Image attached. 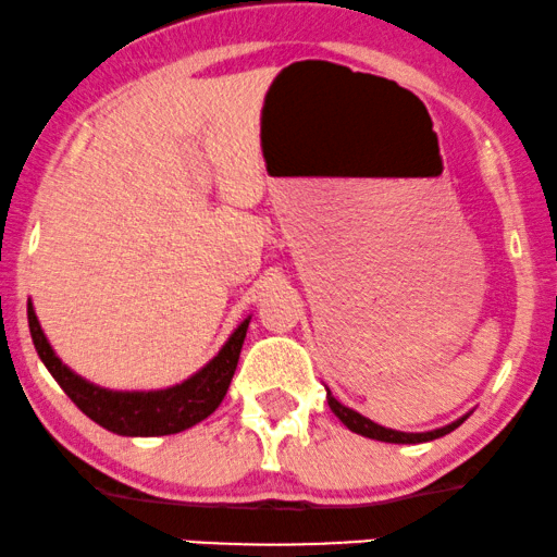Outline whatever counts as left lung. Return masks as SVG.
<instances>
[{
    "instance_id": "8db88e82",
    "label": "left lung",
    "mask_w": 557,
    "mask_h": 557,
    "mask_svg": "<svg viewBox=\"0 0 557 557\" xmlns=\"http://www.w3.org/2000/svg\"><path fill=\"white\" fill-rule=\"evenodd\" d=\"M326 400H329L331 411H334L336 417H339V421L349 429V432L370 436V440H377V442H391V445H419V442L440 440V436L455 432V429L460 426L462 421H466V417H462V419H457V421H453V424H447V426L432 429V432H396V429L380 426V424H375V421H370L368 417H362V413L351 411V408L339 404V400L331 396L329 388H326Z\"/></svg>"
}]
</instances>
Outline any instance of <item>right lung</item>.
<instances>
[{
  "label": "right lung",
  "instance_id": "1",
  "mask_svg": "<svg viewBox=\"0 0 557 557\" xmlns=\"http://www.w3.org/2000/svg\"><path fill=\"white\" fill-rule=\"evenodd\" d=\"M249 319L238 323L228 342L210 360L206 368L197 370L185 383L172 385L164 391H110L89 383L74 370H69L51 344H48L44 329H40L38 315L33 311V302H27V323H30V336L35 351L44 360L48 372L55 377L63 393L82 408L91 421L108 429L112 434L123 436H164L177 434L185 429L200 424L210 413L221 406L226 396L231 377H234L242 344L246 339Z\"/></svg>",
  "mask_w": 557,
  "mask_h": 557
}]
</instances>
